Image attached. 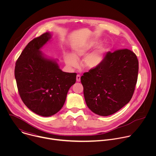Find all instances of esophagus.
<instances>
[{
    "label": "esophagus",
    "instance_id": "34e87169",
    "mask_svg": "<svg viewBox=\"0 0 156 156\" xmlns=\"http://www.w3.org/2000/svg\"><path fill=\"white\" fill-rule=\"evenodd\" d=\"M81 80V76L80 75H76V81L77 82H80Z\"/></svg>",
    "mask_w": 156,
    "mask_h": 156
}]
</instances>
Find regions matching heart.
Segmentation results:
<instances>
[{"mask_svg": "<svg viewBox=\"0 0 156 156\" xmlns=\"http://www.w3.org/2000/svg\"><path fill=\"white\" fill-rule=\"evenodd\" d=\"M101 44L99 41H93L84 42L73 48V54H67L65 57L66 63L72 67H76L78 65L77 60L85 55L89 52L93 50ZM105 48H102L86 55L81 62L82 67L86 70H93L99 66L104 60V54Z\"/></svg>", "mask_w": 156, "mask_h": 156, "instance_id": "obj_1", "label": "heart"}]
</instances>
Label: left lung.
Returning <instances> with one entry per match:
<instances>
[{"label": "left lung", "mask_w": 156, "mask_h": 156, "mask_svg": "<svg viewBox=\"0 0 156 156\" xmlns=\"http://www.w3.org/2000/svg\"><path fill=\"white\" fill-rule=\"evenodd\" d=\"M138 65L136 54L129 49L107 52L99 66L81 77L88 108L108 116L127 104L135 90Z\"/></svg>", "instance_id": "obj_1"}]
</instances>
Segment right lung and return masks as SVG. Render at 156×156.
<instances>
[{
    "instance_id": "add662e5",
    "label": "right lung",
    "mask_w": 156,
    "mask_h": 156,
    "mask_svg": "<svg viewBox=\"0 0 156 156\" xmlns=\"http://www.w3.org/2000/svg\"><path fill=\"white\" fill-rule=\"evenodd\" d=\"M51 38L46 33L30 41L16 62L15 77L19 94L35 114L52 116L62 108L76 73L62 71L56 60L44 55L40 49Z\"/></svg>"
}]
</instances>
